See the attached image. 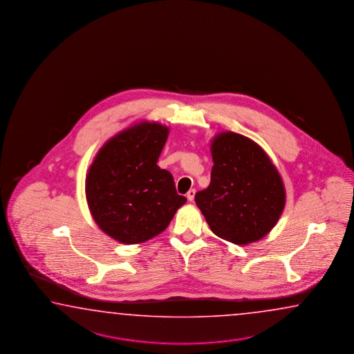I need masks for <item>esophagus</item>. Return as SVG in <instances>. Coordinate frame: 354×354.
I'll return each instance as SVG.
<instances>
[{"instance_id":"1","label":"esophagus","mask_w":354,"mask_h":354,"mask_svg":"<svg viewBox=\"0 0 354 354\" xmlns=\"http://www.w3.org/2000/svg\"><path fill=\"white\" fill-rule=\"evenodd\" d=\"M194 194H196V191H194V188H192V189H189V191H188V192H187L188 201H194Z\"/></svg>"}]
</instances>
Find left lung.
Masks as SVG:
<instances>
[{
  "label": "left lung",
  "mask_w": 354,
  "mask_h": 354,
  "mask_svg": "<svg viewBox=\"0 0 354 354\" xmlns=\"http://www.w3.org/2000/svg\"><path fill=\"white\" fill-rule=\"evenodd\" d=\"M209 186L194 201L215 235L236 245L255 243L277 225L285 188L277 167L254 140L234 132L211 142Z\"/></svg>",
  "instance_id": "left-lung-1"
}]
</instances>
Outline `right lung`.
Instances as JSON below:
<instances>
[{
  "instance_id": "obj_1",
  "label": "right lung",
  "mask_w": 354,
  "mask_h": 354,
  "mask_svg": "<svg viewBox=\"0 0 354 354\" xmlns=\"http://www.w3.org/2000/svg\"><path fill=\"white\" fill-rule=\"evenodd\" d=\"M168 127L140 122L99 149L85 180L91 216L106 235L122 243H140L167 229L187 198L174 177L157 166Z\"/></svg>"
}]
</instances>
